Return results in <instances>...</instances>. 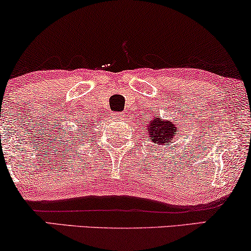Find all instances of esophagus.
Listing matches in <instances>:
<instances>
[{
    "instance_id": "esophagus-1",
    "label": "esophagus",
    "mask_w": 251,
    "mask_h": 251,
    "mask_svg": "<svg viewBox=\"0 0 251 251\" xmlns=\"http://www.w3.org/2000/svg\"><path fill=\"white\" fill-rule=\"evenodd\" d=\"M115 115H116V116H121V114H120V113H115Z\"/></svg>"
}]
</instances>
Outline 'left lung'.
<instances>
[{
    "mask_svg": "<svg viewBox=\"0 0 251 251\" xmlns=\"http://www.w3.org/2000/svg\"><path fill=\"white\" fill-rule=\"evenodd\" d=\"M177 129L178 126H175L173 122L161 121L160 118L152 120L148 126L152 142H155L159 145L173 142Z\"/></svg>",
    "mask_w": 251,
    "mask_h": 251,
    "instance_id": "obj_1",
    "label": "left lung"
}]
</instances>
